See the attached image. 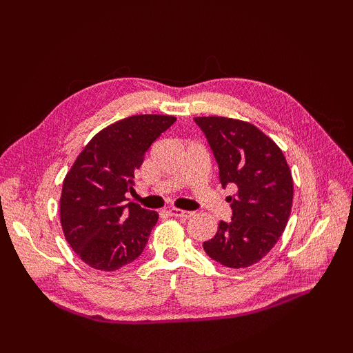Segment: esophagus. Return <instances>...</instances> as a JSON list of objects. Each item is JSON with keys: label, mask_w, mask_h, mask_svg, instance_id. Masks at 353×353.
Returning a JSON list of instances; mask_svg holds the SVG:
<instances>
[{"label": "esophagus", "mask_w": 353, "mask_h": 353, "mask_svg": "<svg viewBox=\"0 0 353 353\" xmlns=\"http://www.w3.org/2000/svg\"><path fill=\"white\" fill-rule=\"evenodd\" d=\"M168 215L171 216H177V219H190V216L194 215V212L190 211H183V209H176V208H171L167 211Z\"/></svg>", "instance_id": "esophagus-1"}]
</instances>
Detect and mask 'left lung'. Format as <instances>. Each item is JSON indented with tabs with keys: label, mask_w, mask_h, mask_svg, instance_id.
I'll return each mask as SVG.
<instances>
[{
	"label": "left lung",
	"mask_w": 353,
	"mask_h": 353,
	"mask_svg": "<svg viewBox=\"0 0 353 353\" xmlns=\"http://www.w3.org/2000/svg\"><path fill=\"white\" fill-rule=\"evenodd\" d=\"M194 121L212 150L223 188L229 183L238 188L235 197H228L232 220L220 221L203 249L224 267H250L273 249L288 223L290 167L282 150L253 124L224 117Z\"/></svg>",
	"instance_id": "8db88e82"
}]
</instances>
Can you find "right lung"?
<instances>
[{
    "label": "right lung",
    "instance_id": "1",
    "mask_svg": "<svg viewBox=\"0 0 353 353\" xmlns=\"http://www.w3.org/2000/svg\"><path fill=\"white\" fill-rule=\"evenodd\" d=\"M168 115H133L88 142L63 181L61 223L66 241L95 270L114 272L139 258L159 215L125 203L150 145L174 124Z\"/></svg>",
    "mask_w": 353,
    "mask_h": 353
}]
</instances>
